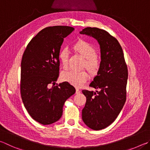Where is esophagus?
I'll list each match as a JSON object with an SVG mask.
<instances>
[{
    "mask_svg": "<svg viewBox=\"0 0 150 150\" xmlns=\"http://www.w3.org/2000/svg\"><path fill=\"white\" fill-rule=\"evenodd\" d=\"M80 92H81V91H80L79 89V88H76V92H75L76 94H80Z\"/></svg>",
    "mask_w": 150,
    "mask_h": 150,
    "instance_id": "obj_1",
    "label": "esophagus"
}]
</instances>
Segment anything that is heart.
I'll use <instances>...</instances> for the list:
<instances>
[{"label": "heart", "mask_w": 150, "mask_h": 150, "mask_svg": "<svg viewBox=\"0 0 150 150\" xmlns=\"http://www.w3.org/2000/svg\"><path fill=\"white\" fill-rule=\"evenodd\" d=\"M72 49L75 53L85 58L84 67H86L92 75H96L101 67V59L96 55V49L91 43L84 40H79L73 45ZM59 60L64 69L68 67L69 53L66 49H63L59 52ZM63 80L73 86L80 87L86 82L88 74L86 71H69L62 75Z\"/></svg>", "instance_id": "heart-1"}]
</instances>
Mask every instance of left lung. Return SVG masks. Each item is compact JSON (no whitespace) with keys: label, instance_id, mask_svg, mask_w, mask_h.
<instances>
[{"label":"left lung","instance_id":"obj_1","mask_svg":"<svg viewBox=\"0 0 150 150\" xmlns=\"http://www.w3.org/2000/svg\"><path fill=\"white\" fill-rule=\"evenodd\" d=\"M80 33L94 37L100 47L101 67L89 85L100 91H82L86 98L83 121L91 129L99 130L115 120L126 102L127 66L120 44L108 31L86 28Z\"/></svg>","mask_w":150,"mask_h":150}]
</instances>
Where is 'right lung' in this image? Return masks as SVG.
Instances as JSON below:
<instances>
[{
  "mask_svg": "<svg viewBox=\"0 0 150 150\" xmlns=\"http://www.w3.org/2000/svg\"><path fill=\"white\" fill-rule=\"evenodd\" d=\"M74 28L48 27L33 38L24 51L21 62L20 92L29 114L35 121L47 125L61 118L65 102L75 88L63 82L55 86L59 76L58 58L64 39ZM52 83V88L49 86Z\"/></svg>",
  "mask_w": 150,
  "mask_h": 150,
  "instance_id": "add662e5",
  "label": "right lung"
}]
</instances>
